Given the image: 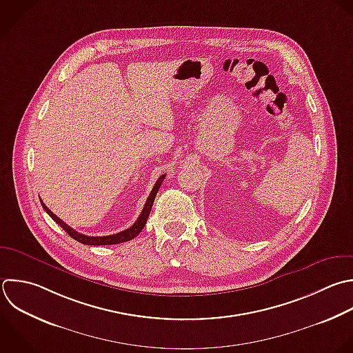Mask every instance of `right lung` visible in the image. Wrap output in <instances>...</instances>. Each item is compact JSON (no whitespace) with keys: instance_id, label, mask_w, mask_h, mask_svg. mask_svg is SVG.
Returning <instances> with one entry per match:
<instances>
[{"instance_id":"obj_1","label":"right lung","mask_w":353,"mask_h":353,"mask_svg":"<svg viewBox=\"0 0 353 353\" xmlns=\"http://www.w3.org/2000/svg\"><path fill=\"white\" fill-rule=\"evenodd\" d=\"M164 178H165V175H161V176L157 179V182L154 183V188L152 189V192H150V194H149V197H148V200H146V203H145V207H143L141 215L138 216V219L135 221V223H134L132 226H130L128 229H125V230H123V232H120V233H116V234H110V236H85V234H83V233H79V232H76L74 229H72L69 225H66L61 218H58V216L43 203V200H40V201H41L43 208L47 211V214H48L59 226H62L63 230H66V233H68L69 236H72L74 240H77V241H80V243H83V244H87V245H110V244H119V243H124V241L132 240L134 237H137V236L142 232V229H143V226L146 225V221H148V218H149L150 210H152V207H153L156 194H157V192H159V189H160V186H161Z\"/></svg>"}]
</instances>
